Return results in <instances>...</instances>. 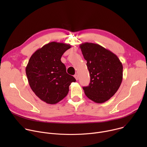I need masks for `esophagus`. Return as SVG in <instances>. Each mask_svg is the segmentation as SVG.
<instances>
[{
  "label": "esophagus",
  "instance_id": "obj_1",
  "mask_svg": "<svg viewBox=\"0 0 147 147\" xmlns=\"http://www.w3.org/2000/svg\"><path fill=\"white\" fill-rule=\"evenodd\" d=\"M74 77H75V78H76V80H78V76L77 74H76L74 76Z\"/></svg>",
  "mask_w": 147,
  "mask_h": 147
}]
</instances>
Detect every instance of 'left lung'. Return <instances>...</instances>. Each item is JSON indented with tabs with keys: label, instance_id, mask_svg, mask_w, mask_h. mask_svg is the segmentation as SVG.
<instances>
[{
	"label": "left lung",
	"instance_id": "8db88e82",
	"mask_svg": "<svg viewBox=\"0 0 147 147\" xmlns=\"http://www.w3.org/2000/svg\"><path fill=\"white\" fill-rule=\"evenodd\" d=\"M80 48L90 74L89 86L82 87L86 95L98 103L108 100L121 85L122 63L115 54L98 44L85 42Z\"/></svg>",
	"mask_w": 147,
	"mask_h": 147
}]
</instances>
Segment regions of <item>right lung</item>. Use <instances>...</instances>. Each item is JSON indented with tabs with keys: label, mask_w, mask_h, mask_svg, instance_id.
I'll return each mask as SVG.
<instances>
[{
	"label": "right lung",
	"mask_w": 147,
	"mask_h": 147,
	"mask_svg": "<svg viewBox=\"0 0 147 147\" xmlns=\"http://www.w3.org/2000/svg\"><path fill=\"white\" fill-rule=\"evenodd\" d=\"M70 44L51 42L36 51L26 68L30 86L35 94L49 104H56L67 95L76 80L66 72L61 57Z\"/></svg>",
	"instance_id": "obj_1"
}]
</instances>
